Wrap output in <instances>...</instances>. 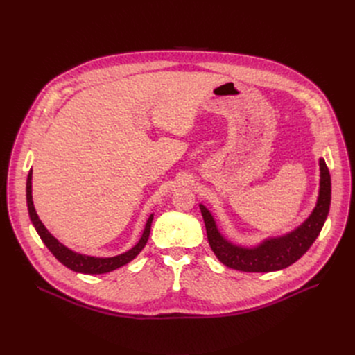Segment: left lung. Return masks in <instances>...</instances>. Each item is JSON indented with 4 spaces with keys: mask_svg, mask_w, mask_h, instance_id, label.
I'll return each instance as SVG.
<instances>
[{
    "mask_svg": "<svg viewBox=\"0 0 355 355\" xmlns=\"http://www.w3.org/2000/svg\"><path fill=\"white\" fill-rule=\"evenodd\" d=\"M320 196L311 216L291 233L269 237L254 248L237 246L229 241L218 232L211 213L200 204L210 248L220 262L241 272H275L285 269L301 259L321 233L329 211L331 175L322 158L320 159Z\"/></svg>",
    "mask_w": 355,
    "mask_h": 355,
    "instance_id": "obj_1",
    "label": "left lung"
}]
</instances>
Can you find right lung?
I'll list each match as a JSON object with an SVG mask.
<instances>
[{
  "instance_id": "obj_1",
  "label": "right lung",
  "mask_w": 355,
  "mask_h": 355,
  "mask_svg": "<svg viewBox=\"0 0 355 355\" xmlns=\"http://www.w3.org/2000/svg\"><path fill=\"white\" fill-rule=\"evenodd\" d=\"M31 175H33V171L30 170L28 177H27V189H26L30 220L33 223V226L35 227L37 233H39L40 239L43 240V243L49 248V250L53 253V256L58 259L60 263H63L66 268H69L70 270L86 273V275L107 273V272H112V270H115V269L129 263L130 260H134L139 254V252L145 248L148 237H149V232H151L154 214L149 216V218L146 220L144 233H142L138 243L132 249H129L128 252H125L122 254H118L114 257H95V256H87V254H82V253H76V252L70 250L69 248L62 245L60 241L44 227L42 220L39 218V216H37L34 204H33V196H31Z\"/></svg>"
}]
</instances>
